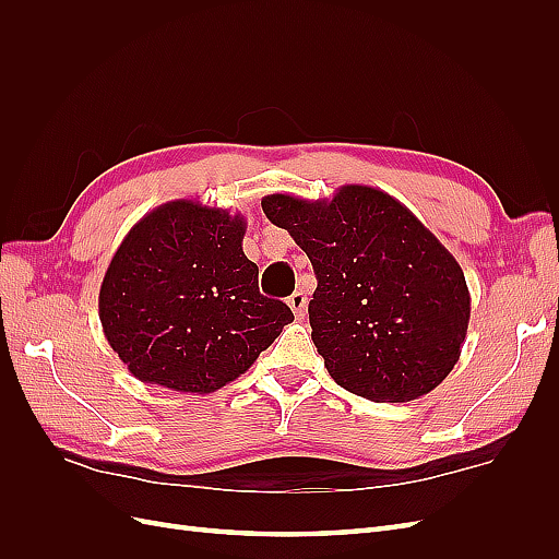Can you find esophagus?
<instances>
[{"label":"esophagus","instance_id":"obj_1","mask_svg":"<svg viewBox=\"0 0 559 559\" xmlns=\"http://www.w3.org/2000/svg\"><path fill=\"white\" fill-rule=\"evenodd\" d=\"M289 308L294 310V314H296V319H306V312H308V296L302 294V292H296V294H292L289 296Z\"/></svg>","mask_w":559,"mask_h":559}]
</instances>
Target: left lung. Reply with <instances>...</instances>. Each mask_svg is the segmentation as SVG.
Returning a JSON list of instances; mask_svg holds the SVG:
<instances>
[{
	"label": "left lung",
	"instance_id": "1",
	"mask_svg": "<svg viewBox=\"0 0 559 559\" xmlns=\"http://www.w3.org/2000/svg\"><path fill=\"white\" fill-rule=\"evenodd\" d=\"M261 205L314 267L312 341L337 384L403 403L450 376L468 329V286L460 263L408 207L359 183L331 200L273 193Z\"/></svg>",
	"mask_w": 559,
	"mask_h": 559
}]
</instances>
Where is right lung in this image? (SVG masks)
<instances>
[{"instance_id":"obj_1","label":"right lung","mask_w":559,"mask_h":559,"mask_svg":"<svg viewBox=\"0 0 559 559\" xmlns=\"http://www.w3.org/2000/svg\"><path fill=\"white\" fill-rule=\"evenodd\" d=\"M240 214L173 200L142 216L99 286L105 337L130 373L181 394L226 386L294 321L259 292Z\"/></svg>"}]
</instances>
